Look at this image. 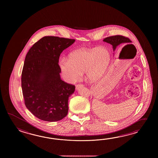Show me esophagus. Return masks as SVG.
<instances>
[{"label":"esophagus","instance_id":"esophagus-1","mask_svg":"<svg viewBox=\"0 0 158 158\" xmlns=\"http://www.w3.org/2000/svg\"><path fill=\"white\" fill-rule=\"evenodd\" d=\"M83 86H84L83 85H82V84H78V85L76 86V89L77 90H78L82 88Z\"/></svg>","mask_w":158,"mask_h":158}]
</instances>
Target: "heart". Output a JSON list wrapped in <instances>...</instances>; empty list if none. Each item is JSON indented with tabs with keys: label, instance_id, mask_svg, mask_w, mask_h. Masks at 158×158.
I'll list each match as a JSON object with an SVG mask.
<instances>
[{
	"label": "heart",
	"instance_id": "obj_1",
	"mask_svg": "<svg viewBox=\"0 0 158 158\" xmlns=\"http://www.w3.org/2000/svg\"><path fill=\"white\" fill-rule=\"evenodd\" d=\"M111 60L109 51L105 47L80 48L69 54L68 58L59 60V67L64 78L73 83L85 72L87 80H99L107 71Z\"/></svg>",
	"mask_w": 158,
	"mask_h": 158
}]
</instances>
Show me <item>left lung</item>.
<instances>
[{
  "instance_id": "1",
  "label": "left lung",
  "mask_w": 158,
  "mask_h": 158,
  "mask_svg": "<svg viewBox=\"0 0 158 158\" xmlns=\"http://www.w3.org/2000/svg\"><path fill=\"white\" fill-rule=\"evenodd\" d=\"M103 41L111 44L112 46V48L114 51L116 50L118 46L120 45L121 44L131 42V40H130L129 38L122 35H114L112 37H107L104 39Z\"/></svg>"
}]
</instances>
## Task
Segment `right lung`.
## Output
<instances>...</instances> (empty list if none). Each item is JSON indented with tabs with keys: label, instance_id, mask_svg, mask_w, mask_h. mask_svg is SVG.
I'll return each instance as SVG.
<instances>
[{
	"label": "right lung",
	"instance_id": "right-lung-1",
	"mask_svg": "<svg viewBox=\"0 0 158 158\" xmlns=\"http://www.w3.org/2000/svg\"><path fill=\"white\" fill-rule=\"evenodd\" d=\"M74 40L44 37L27 52L21 74V87L27 110L40 120L59 121L68 112V99L75 86L61 79V53Z\"/></svg>",
	"mask_w": 158,
	"mask_h": 158
}]
</instances>
